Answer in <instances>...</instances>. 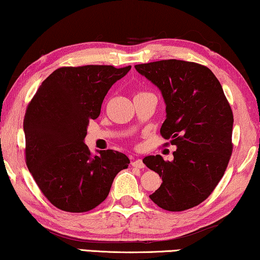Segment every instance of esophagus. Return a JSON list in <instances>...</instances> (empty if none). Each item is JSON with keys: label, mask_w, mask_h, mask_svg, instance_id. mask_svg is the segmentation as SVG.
<instances>
[{"label": "esophagus", "mask_w": 260, "mask_h": 260, "mask_svg": "<svg viewBox=\"0 0 260 260\" xmlns=\"http://www.w3.org/2000/svg\"><path fill=\"white\" fill-rule=\"evenodd\" d=\"M132 166L135 168H145V164H143L142 160H140V158H137V160L132 162Z\"/></svg>", "instance_id": "obj_1"}]
</instances>
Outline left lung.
Masks as SVG:
<instances>
[{
  "mask_svg": "<svg viewBox=\"0 0 260 260\" xmlns=\"http://www.w3.org/2000/svg\"><path fill=\"white\" fill-rule=\"evenodd\" d=\"M135 69L160 88L167 113L160 133L177 147L173 161L161 155L142 160L162 177L160 188L149 197L165 210H188L210 196L230 161V104L218 79L204 65L167 59Z\"/></svg>",
  "mask_w": 260,
  "mask_h": 260,
  "instance_id": "obj_1",
  "label": "left lung"
}]
</instances>
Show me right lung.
<instances>
[{"label":"right lung","mask_w":260,"mask_h":260,"mask_svg":"<svg viewBox=\"0 0 260 260\" xmlns=\"http://www.w3.org/2000/svg\"><path fill=\"white\" fill-rule=\"evenodd\" d=\"M131 67H64L46 78L26 107L25 162L38 188L56 208L86 212L104 202L129 158L117 150L92 156L84 143L112 85Z\"/></svg>","instance_id":"obj_1"}]
</instances>
